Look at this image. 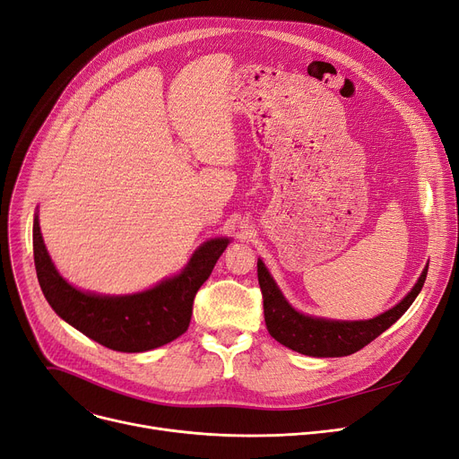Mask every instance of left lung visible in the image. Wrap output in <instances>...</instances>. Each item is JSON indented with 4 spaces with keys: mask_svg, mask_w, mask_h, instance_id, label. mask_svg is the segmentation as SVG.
Wrapping results in <instances>:
<instances>
[{
    "mask_svg": "<svg viewBox=\"0 0 459 459\" xmlns=\"http://www.w3.org/2000/svg\"><path fill=\"white\" fill-rule=\"evenodd\" d=\"M256 272L264 299V320H266L268 333L277 342L308 357H344L370 344L383 331H387L398 318H402L403 312L411 307L422 290L428 275V264L411 292H407V296L393 308L370 320H331L303 315L286 301L262 258L256 262Z\"/></svg>",
    "mask_w": 459,
    "mask_h": 459,
    "instance_id": "left-lung-1",
    "label": "left lung"
}]
</instances>
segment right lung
Wrapping results in <instances>:
<instances>
[{"mask_svg":"<svg viewBox=\"0 0 459 459\" xmlns=\"http://www.w3.org/2000/svg\"><path fill=\"white\" fill-rule=\"evenodd\" d=\"M230 238L206 239L180 273L165 277L152 288L125 296L85 292L72 286L52 262L39 225L33 220V255L42 294L56 315L94 342L125 353L156 350L178 339L189 327L193 298L210 277Z\"/></svg>","mask_w":459,"mask_h":459,"instance_id":"add662e5","label":"right lung"}]
</instances>
